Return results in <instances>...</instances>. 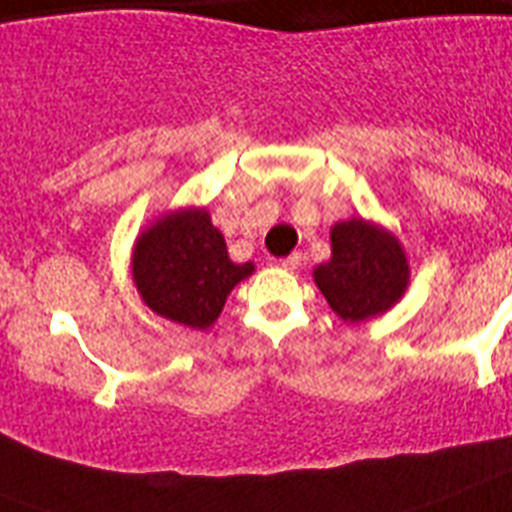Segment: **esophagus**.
<instances>
[{"label": "esophagus", "mask_w": 512, "mask_h": 512, "mask_svg": "<svg viewBox=\"0 0 512 512\" xmlns=\"http://www.w3.org/2000/svg\"><path fill=\"white\" fill-rule=\"evenodd\" d=\"M299 265H302V255H299V252H294V255H289L281 260V268L284 270H297Z\"/></svg>", "instance_id": "1"}]
</instances>
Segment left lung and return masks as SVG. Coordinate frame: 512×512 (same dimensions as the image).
<instances>
[{"instance_id":"left-lung-1","label":"left lung","mask_w":512,"mask_h":512,"mask_svg":"<svg viewBox=\"0 0 512 512\" xmlns=\"http://www.w3.org/2000/svg\"><path fill=\"white\" fill-rule=\"evenodd\" d=\"M315 286L344 323L389 313L410 286L402 242L373 220L350 218L331 226V257L315 265Z\"/></svg>"}]
</instances>
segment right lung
<instances>
[{
  "label": "right lung",
  "mask_w": 512,
  "mask_h": 512,
  "mask_svg": "<svg viewBox=\"0 0 512 512\" xmlns=\"http://www.w3.org/2000/svg\"><path fill=\"white\" fill-rule=\"evenodd\" d=\"M255 273L234 263L207 207H178L149 223L134 242L131 278L144 305L165 321L207 331L228 294Z\"/></svg>",
  "instance_id": "obj_1"
}]
</instances>
